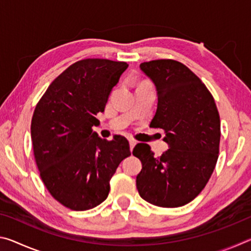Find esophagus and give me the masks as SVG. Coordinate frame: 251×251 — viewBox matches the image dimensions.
Listing matches in <instances>:
<instances>
[{
	"label": "esophagus",
	"mask_w": 251,
	"mask_h": 251,
	"mask_svg": "<svg viewBox=\"0 0 251 251\" xmlns=\"http://www.w3.org/2000/svg\"><path fill=\"white\" fill-rule=\"evenodd\" d=\"M128 141H129V146H130V151H133V148L135 147V145H136V144H137V142H136L134 138H129V139H128Z\"/></svg>",
	"instance_id": "obj_1"
}]
</instances>
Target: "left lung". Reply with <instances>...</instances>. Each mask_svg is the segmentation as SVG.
Wrapping results in <instances>:
<instances>
[{
    "mask_svg": "<svg viewBox=\"0 0 251 251\" xmlns=\"http://www.w3.org/2000/svg\"><path fill=\"white\" fill-rule=\"evenodd\" d=\"M139 67L155 84L158 97L151 126L165 130L169 148L155 157L147 144L135 146L133 155L143 165L136 186L141 197L152 205L184 206L205 188L217 163V106L206 85L180 62L155 59Z\"/></svg>",
    "mask_w": 251,
    "mask_h": 251,
    "instance_id": "obj_1",
    "label": "left lung"
}]
</instances>
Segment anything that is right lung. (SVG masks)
Segmentation results:
<instances>
[{
  "instance_id": "add662e5",
  "label": "right lung",
  "mask_w": 251,
  "mask_h": 251,
  "mask_svg": "<svg viewBox=\"0 0 251 251\" xmlns=\"http://www.w3.org/2000/svg\"><path fill=\"white\" fill-rule=\"evenodd\" d=\"M127 67L104 58L76 62L50 83L34 110L31 137L40 176L53 198L72 210L103 202L110 178L130 155L124 136L107 141L92 129Z\"/></svg>"
}]
</instances>
